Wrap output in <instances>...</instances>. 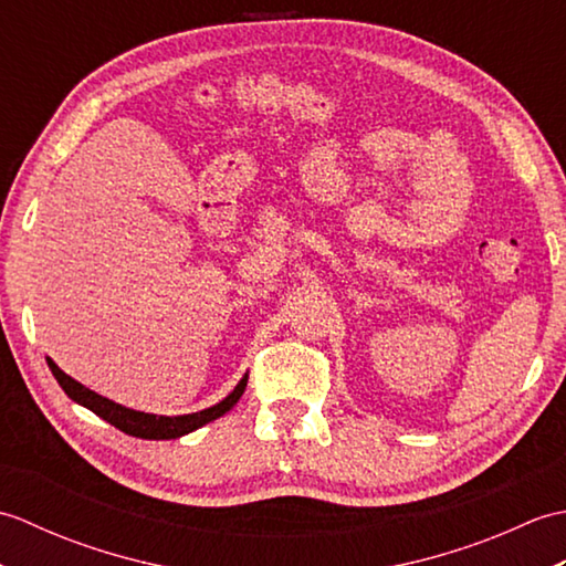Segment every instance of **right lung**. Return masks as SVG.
Wrapping results in <instances>:
<instances>
[{
    "label": "right lung",
    "instance_id": "right-lung-1",
    "mask_svg": "<svg viewBox=\"0 0 566 566\" xmlns=\"http://www.w3.org/2000/svg\"><path fill=\"white\" fill-rule=\"evenodd\" d=\"M48 367H51L53 377L57 379V384L63 387V391L70 396L72 401L84 406V408H90L92 413H97L102 420H106V423H112L114 428L126 432V436L143 438V440H175V438L187 436V432H191V430L211 423V420L221 418L223 413L231 411L248 387V375H243V379L235 384V389L228 394L223 401H219L211 408H203V411L185 413V416H155V413H146V411H134V408H126L122 403L106 399V396H102L97 391L87 389L77 379L65 375V371L60 369L51 357H48Z\"/></svg>",
    "mask_w": 566,
    "mask_h": 566
}]
</instances>
